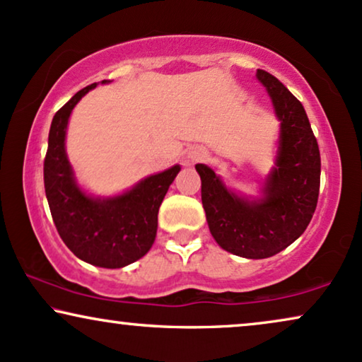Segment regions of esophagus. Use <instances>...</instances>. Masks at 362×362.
<instances>
[{"mask_svg": "<svg viewBox=\"0 0 362 362\" xmlns=\"http://www.w3.org/2000/svg\"><path fill=\"white\" fill-rule=\"evenodd\" d=\"M206 156H208V153H206L204 148L192 146V148H189L186 151L182 163H185L186 166H192V164H196V163H199V161H204Z\"/></svg>", "mask_w": 362, "mask_h": 362, "instance_id": "obj_1", "label": "esophagus"}]
</instances>
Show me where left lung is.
Instances as JSON below:
<instances>
[{"label":"left lung","mask_w":362,"mask_h":362,"mask_svg":"<svg viewBox=\"0 0 362 362\" xmlns=\"http://www.w3.org/2000/svg\"><path fill=\"white\" fill-rule=\"evenodd\" d=\"M279 121L274 166L261 186V196H244L224 185L206 164L201 201L214 241L231 255L264 259L278 255L306 231L317 204L321 156L301 103L273 74L257 69Z\"/></svg>","instance_id":"left-lung-1"}]
</instances>
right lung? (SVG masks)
Returning <instances> with one entry per match:
<instances>
[{"label":"right lung","instance_id":"1","mask_svg":"<svg viewBox=\"0 0 362 362\" xmlns=\"http://www.w3.org/2000/svg\"><path fill=\"white\" fill-rule=\"evenodd\" d=\"M103 79L101 84H107ZM98 83L78 91L51 121L45 158V191L61 239L79 259L98 267H124L151 250L158 211L181 171L180 164L151 175L116 196H93L78 185L66 154V129L73 107Z\"/></svg>","mask_w":362,"mask_h":362}]
</instances>
